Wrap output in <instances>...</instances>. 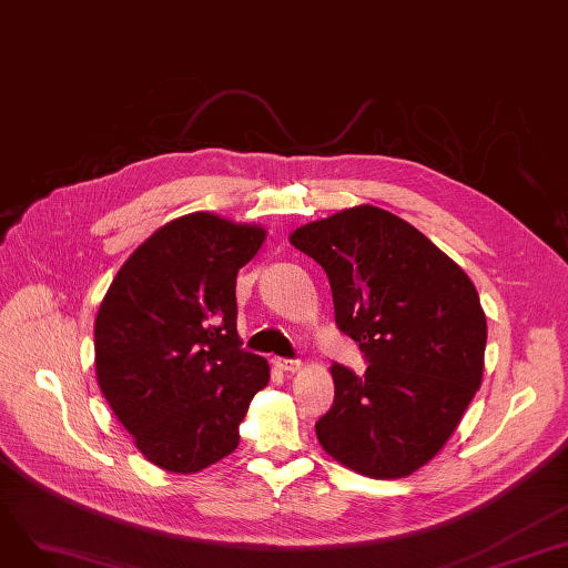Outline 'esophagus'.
Masks as SVG:
<instances>
[{
	"instance_id": "1",
	"label": "esophagus",
	"mask_w": 568,
	"mask_h": 568,
	"mask_svg": "<svg viewBox=\"0 0 568 568\" xmlns=\"http://www.w3.org/2000/svg\"><path fill=\"white\" fill-rule=\"evenodd\" d=\"M276 367H281L283 372H300V369H302V361H292V358H276Z\"/></svg>"
}]
</instances>
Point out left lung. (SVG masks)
I'll return each mask as SVG.
<instances>
[{
  "mask_svg": "<svg viewBox=\"0 0 568 568\" xmlns=\"http://www.w3.org/2000/svg\"><path fill=\"white\" fill-rule=\"evenodd\" d=\"M290 243L325 268L334 321L369 363L363 376L329 367L334 403L318 443L361 475H412L447 445L481 384L487 316L473 281L374 205L304 224Z\"/></svg>",
  "mask_w": 568,
  "mask_h": 568,
  "instance_id": "obj_1",
  "label": "left lung"
}]
</instances>
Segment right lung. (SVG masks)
I'll return each mask as SVG.
<instances>
[{"instance_id": "obj_1", "label": "right lung", "mask_w": 568, "mask_h": 568, "mask_svg": "<svg viewBox=\"0 0 568 568\" xmlns=\"http://www.w3.org/2000/svg\"><path fill=\"white\" fill-rule=\"evenodd\" d=\"M266 231L213 213L163 224L125 260L95 318V376L150 464L199 473L239 447L268 363L241 348L236 276Z\"/></svg>"}]
</instances>
